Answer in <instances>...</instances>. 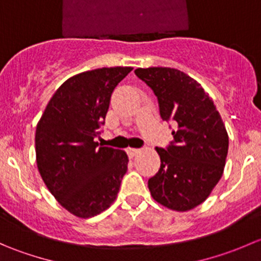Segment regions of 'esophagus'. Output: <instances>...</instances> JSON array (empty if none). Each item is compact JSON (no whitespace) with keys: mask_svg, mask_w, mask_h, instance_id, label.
I'll list each match as a JSON object with an SVG mask.
<instances>
[{"mask_svg":"<svg viewBox=\"0 0 261 261\" xmlns=\"http://www.w3.org/2000/svg\"><path fill=\"white\" fill-rule=\"evenodd\" d=\"M139 151H140V149H136V147H128V149H127V152L131 155V156L136 155Z\"/></svg>","mask_w":261,"mask_h":261,"instance_id":"1","label":"esophagus"}]
</instances>
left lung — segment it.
<instances>
[{"instance_id":"obj_1","label":"left lung","mask_w":261,"mask_h":261,"mask_svg":"<svg viewBox=\"0 0 261 261\" xmlns=\"http://www.w3.org/2000/svg\"><path fill=\"white\" fill-rule=\"evenodd\" d=\"M135 74L154 91L160 116L177 126L167 149L155 147L160 169L147 181L152 198L174 211H189L207 199L221 179L228 135L201 84L174 68H138Z\"/></svg>"}]
</instances>
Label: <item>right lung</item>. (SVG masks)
<instances>
[{
    "instance_id": "1",
    "label": "right lung",
    "mask_w": 261,
    "mask_h": 261,
    "mask_svg": "<svg viewBox=\"0 0 261 261\" xmlns=\"http://www.w3.org/2000/svg\"><path fill=\"white\" fill-rule=\"evenodd\" d=\"M131 67L98 68L67 80L36 126V164L50 193L67 211L89 218L109 208L127 170L123 150L98 146L115 87Z\"/></svg>"
}]
</instances>
